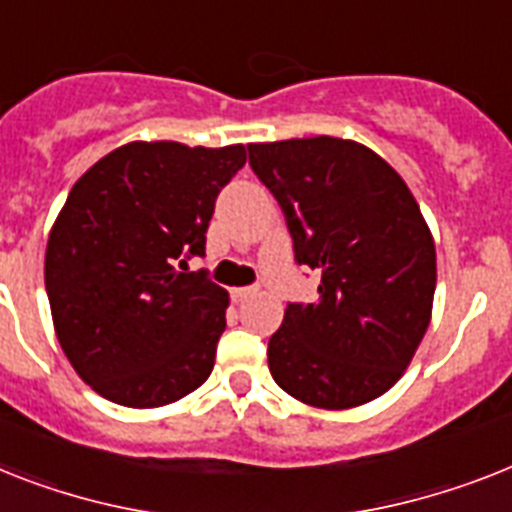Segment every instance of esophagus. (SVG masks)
I'll return each mask as SVG.
<instances>
[{
    "label": "esophagus",
    "mask_w": 512,
    "mask_h": 512,
    "mask_svg": "<svg viewBox=\"0 0 512 512\" xmlns=\"http://www.w3.org/2000/svg\"><path fill=\"white\" fill-rule=\"evenodd\" d=\"M259 293V287H253V285H248V287H235V290H232V301H248V298H253V295Z\"/></svg>",
    "instance_id": "34e87169"
}]
</instances>
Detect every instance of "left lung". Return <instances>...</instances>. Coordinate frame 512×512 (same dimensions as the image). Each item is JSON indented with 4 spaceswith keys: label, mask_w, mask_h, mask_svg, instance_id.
Here are the masks:
<instances>
[{
    "label": "left lung",
    "mask_w": 512,
    "mask_h": 512,
    "mask_svg": "<svg viewBox=\"0 0 512 512\" xmlns=\"http://www.w3.org/2000/svg\"><path fill=\"white\" fill-rule=\"evenodd\" d=\"M248 162L322 274L316 303H287L269 371L287 395L342 411L390 390L432 319L437 253L416 198L382 156L332 135L251 143Z\"/></svg>",
    "instance_id": "1"
}]
</instances>
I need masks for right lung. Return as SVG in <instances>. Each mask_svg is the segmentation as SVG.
<instances>
[{
  "instance_id": "1",
  "label": "right lung",
  "mask_w": 512,
  "mask_h": 512,
  "mask_svg": "<svg viewBox=\"0 0 512 512\" xmlns=\"http://www.w3.org/2000/svg\"><path fill=\"white\" fill-rule=\"evenodd\" d=\"M246 146L133 141L73 185L46 243L44 282L57 340L101 398L159 408L209 379L227 290L180 272L206 253L219 190Z\"/></svg>"
}]
</instances>
